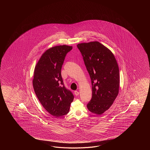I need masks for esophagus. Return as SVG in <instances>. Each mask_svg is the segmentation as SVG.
<instances>
[{"instance_id": "esophagus-1", "label": "esophagus", "mask_w": 150, "mask_h": 150, "mask_svg": "<svg viewBox=\"0 0 150 150\" xmlns=\"http://www.w3.org/2000/svg\"><path fill=\"white\" fill-rule=\"evenodd\" d=\"M74 94H75L76 96H78V95L79 94V92L78 91H74Z\"/></svg>"}]
</instances>
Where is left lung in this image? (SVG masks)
<instances>
[{"label":"left lung","mask_w":150,"mask_h":150,"mask_svg":"<svg viewBox=\"0 0 150 150\" xmlns=\"http://www.w3.org/2000/svg\"><path fill=\"white\" fill-rule=\"evenodd\" d=\"M91 79L92 99L87 105L90 112L101 115L112 105L118 95V64L111 51L99 42L77 45Z\"/></svg>","instance_id":"1"}]
</instances>
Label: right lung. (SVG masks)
Returning <instances> with one entry per match:
<instances>
[{
	"mask_svg": "<svg viewBox=\"0 0 150 150\" xmlns=\"http://www.w3.org/2000/svg\"><path fill=\"white\" fill-rule=\"evenodd\" d=\"M72 47L66 45L50 48L42 55L35 67L33 85L36 96L51 115L60 117L69 112L74 96L64 85L61 69Z\"/></svg>",
	"mask_w": 150,
	"mask_h": 150,
	"instance_id": "1",
	"label": "right lung"
}]
</instances>
